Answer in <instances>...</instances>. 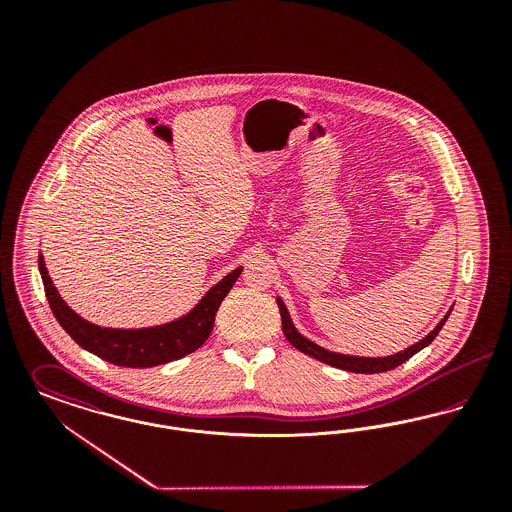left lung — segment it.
I'll return each instance as SVG.
<instances>
[{"instance_id":"left-lung-1","label":"left lung","mask_w":512,"mask_h":512,"mask_svg":"<svg viewBox=\"0 0 512 512\" xmlns=\"http://www.w3.org/2000/svg\"><path fill=\"white\" fill-rule=\"evenodd\" d=\"M278 303V309H280V317H282V330H284V336L286 340L292 343L293 347H297L301 353L317 359L320 363H326V365L336 366L341 370H347V372H357V374H376V372H386L391 370L395 366L403 365L405 361H409L413 355H416L420 349H424L426 345H430L432 341L436 340V336L439 334V330L443 328L445 320L449 318V313L445 315V318H441L438 326L424 338V340L414 343L411 347H407L405 351L401 353H395L390 357H378V359H370V357H351V355H340V353H332V351H326L322 347H318L317 343H313L311 340H307L305 336H301L295 326H293L292 318L288 315V309L286 305L282 303V299L278 297L276 299Z\"/></svg>"}]
</instances>
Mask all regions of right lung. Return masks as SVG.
Masks as SVG:
<instances>
[{
	"instance_id": "add662e5",
	"label": "right lung",
	"mask_w": 512,
	"mask_h": 512,
	"mask_svg": "<svg viewBox=\"0 0 512 512\" xmlns=\"http://www.w3.org/2000/svg\"><path fill=\"white\" fill-rule=\"evenodd\" d=\"M38 267L42 274L49 307L57 318V322L63 326V330L80 347L98 355L99 359L111 365L128 366V368L165 365L199 349L213 332L215 317L222 299L228 295L232 286L236 284L238 276L242 274V267H240L232 270L228 276H224L186 317L178 318L163 326H155V328L115 330V328H101L78 317L59 297L48 276V268L44 265L42 255L38 257Z\"/></svg>"
}]
</instances>
